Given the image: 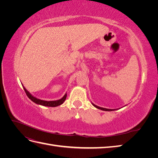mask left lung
<instances>
[{"label":"left lung","instance_id":"obj_1","mask_svg":"<svg viewBox=\"0 0 158 158\" xmlns=\"http://www.w3.org/2000/svg\"><path fill=\"white\" fill-rule=\"evenodd\" d=\"M92 103V105H93V106H94L95 107H96V108H98V109H101V110H102V111H115V110H117L116 109H107V108L101 107H99V106H96V105H95V104H94V103Z\"/></svg>","mask_w":158,"mask_h":158}]
</instances>
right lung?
<instances>
[{
	"instance_id": "obj_1",
	"label": "right lung",
	"mask_w": 158,
	"mask_h": 158,
	"mask_svg": "<svg viewBox=\"0 0 158 158\" xmlns=\"http://www.w3.org/2000/svg\"><path fill=\"white\" fill-rule=\"evenodd\" d=\"M22 86L23 88V89L25 91L27 96L30 99H31L33 102H34L37 105H41V106H45V107H56V106H60L61 104H63L64 103V102L65 101V99L66 98V95H67V94L66 93L64 96L60 99L54 100V101H45V100H42L34 97L33 95H31L29 92H28V91L26 89V88L23 86V84H22Z\"/></svg>"
}]
</instances>
